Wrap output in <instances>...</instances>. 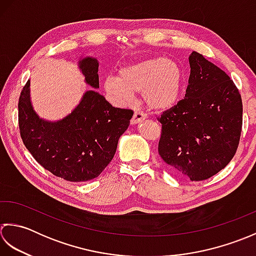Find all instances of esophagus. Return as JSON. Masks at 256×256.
I'll return each instance as SVG.
<instances>
[{
  "label": "esophagus",
  "instance_id": "esophagus-1",
  "mask_svg": "<svg viewBox=\"0 0 256 256\" xmlns=\"http://www.w3.org/2000/svg\"><path fill=\"white\" fill-rule=\"evenodd\" d=\"M146 119V116L144 114H142V112H134V117L132 118V124H138L139 122H144Z\"/></svg>",
  "mask_w": 256,
  "mask_h": 256
}]
</instances>
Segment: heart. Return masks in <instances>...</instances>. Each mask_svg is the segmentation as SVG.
<instances>
[{"instance_id": "1", "label": "heart", "mask_w": 256, "mask_h": 256, "mask_svg": "<svg viewBox=\"0 0 256 256\" xmlns=\"http://www.w3.org/2000/svg\"><path fill=\"white\" fill-rule=\"evenodd\" d=\"M186 75L178 62L151 57L122 67L118 77L108 76L104 88L114 102L127 105L136 94L151 112H164L176 107L184 90Z\"/></svg>"}]
</instances>
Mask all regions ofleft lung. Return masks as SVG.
<instances>
[{"label":"left lung","mask_w":256,"mask_h":256,"mask_svg":"<svg viewBox=\"0 0 256 256\" xmlns=\"http://www.w3.org/2000/svg\"><path fill=\"white\" fill-rule=\"evenodd\" d=\"M186 97L159 122L158 151L176 174L191 181L211 178L236 152L242 130V99L222 70L201 54L189 55Z\"/></svg>","instance_id":"obj_1"}]
</instances>
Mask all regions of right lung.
I'll use <instances>...</instances> for the list:
<instances>
[{
	"label": "right lung",
	"instance_id": "obj_1",
	"mask_svg": "<svg viewBox=\"0 0 256 256\" xmlns=\"http://www.w3.org/2000/svg\"><path fill=\"white\" fill-rule=\"evenodd\" d=\"M77 65L86 84L95 90H86L64 118L48 120L34 110L28 80L20 96L18 124L25 147L42 166L67 181L84 182L97 178L112 160L134 112L112 107L96 92L95 57H82Z\"/></svg>",
	"mask_w": 256,
	"mask_h": 256
}]
</instances>
